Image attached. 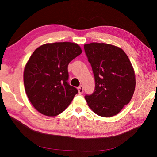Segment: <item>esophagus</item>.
Masks as SVG:
<instances>
[{"mask_svg": "<svg viewBox=\"0 0 157 157\" xmlns=\"http://www.w3.org/2000/svg\"><path fill=\"white\" fill-rule=\"evenodd\" d=\"M78 92H79V94H82V93L84 92V87H83L82 86H80L78 88Z\"/></svg>", "mask_w": 157, "mask_h": 157, "instance_id": "1", "label": "esophagus"}]
</instances>
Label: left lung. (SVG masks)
<instances>
[{
	"instance_id": "left-lung-1",
	"label": "left lung",
	"mask_w": 157,
	"mask_h": 157,
	"mask_svg": "<svg viewBox=\"0 0 157 157\" xmlns=\"http://www.w3.org/2000/svg\"><path fill=\"white\" fill-rule=\"evenodd\" d=\"M95 79V90L86 95L96 115H116L131 101L136 87L134 69L125 52L117 46L92 42L84 45Z\"/></svg>"
}]
</instances>
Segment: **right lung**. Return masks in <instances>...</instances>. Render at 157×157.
<instances>
[{"label":"right lung","instance_id":"obj_1","mask_svg":"<svg viewBox=\"0 0 157 157\" xmlns=\"http://www.w3.org/2000/svg\"><path fill=\"white\" fill-rule=\"evenodd\" d=\"M82 52L76 43H47L36 48L29 57L23 82L29 101L41 114L59 115L78 94V90L67 82V67Z\"/></svg>","mask_w":157,"mask_h":157}]
</instances>
